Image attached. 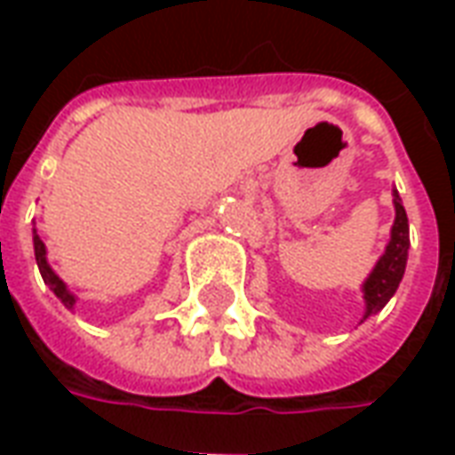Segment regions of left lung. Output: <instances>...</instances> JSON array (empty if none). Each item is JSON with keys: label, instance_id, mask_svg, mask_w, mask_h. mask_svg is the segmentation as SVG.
Listing matches in <instances>:
<instances>
[{"label": "left lung", "instance_id": "1", "mask_svg": "<svg viewBox=\"0 0 455 455\" xmlns=\"http://www.w3.org/2000/svg\"><path fill=\"white\" fill-rule=\"evenodd\" d=\"M392 204H395V224H392L390 241L385 246V253L378 258V263L371 270V275L363 283V299H365V312L363 319L378 315L382 307L387 305L392 295L397 292V287L407 267V253H410V221L407 212L402 207V199L397 189H392Z\"/></svg>", "mask_w": 455, "mask_h": 455}]
</instances>
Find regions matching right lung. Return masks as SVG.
<instances>
[{
	"label": "right lung",
	"instance_id": "add662e5",
	"mask_svg": "<svg viewBox=\"0 0 455 455\" xmlns=\"http://www.w3.org/2000/svg\"><path fill=\"white\" fill-rule=\"evenodd\" d=\"M34 253H36V263H38V270H41V277H44L45 285L53 290V295L58 297L68 309H73L75 302H77V297L68 290V285H65L60 277L55 275L53 267L48 266V258H45V243L41 241V236L36 234V228H34Z\"/></svg>",
	"mask_w": 455,
	"mask_h": 455
}]
</instances>
